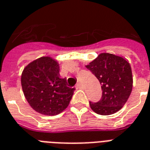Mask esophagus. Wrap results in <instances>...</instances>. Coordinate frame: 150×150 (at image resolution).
Here are the masks:
<instances>
[{"instance_id":"esophagus-1","label":"esophagus","mask_w":150,"mask_h":150,"mask_svg":"<svg viewBox=\"0 0 150 150\" xmlns=\"http://www.w3.org/2000/svg\"><path fill=\"white\" fill-rule=\"evenodd\" d=\"M75 87H76V89H83V86H82V83H80V82L77 83L76 86H75Z\"/></svg>"}]
</instances>
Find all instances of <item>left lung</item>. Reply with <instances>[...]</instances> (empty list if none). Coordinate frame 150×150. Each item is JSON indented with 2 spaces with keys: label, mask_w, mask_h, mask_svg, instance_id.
I'll list each match as a JSON object with an SVG mask.
<instances>
[{
  "label": "left lung",
  "mask_w": 150,
  "mask_h": 150,
  "mask_svg": "<svg viewBox=\"0 0 150 150\" xmlns=\"http://www.w3.org/2000/svg\"><path fill=\"white\" fill-rule=\"evenodd\" d=\"M86 67L99 80L102 89L98 102L89 101L91 109L101 115H110L121 110L132 89L130 64L121 57L103 53Z\"/></svg>",
  "instance_id": "left-lung-1"
}]
</instances>
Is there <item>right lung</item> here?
I'll return each instance as SVG.
<instances>
[{"label": "right lung", "mask_w": 150, "mask_h": 150, "mask_svg": "<svg viewBox=\"0 0 150 150\" xmlns=\"http://www.w3.org/2000/svg\"><path fill=\"white\" fill-rule=\"evenodd\" d=\"M58 63L50 57L36 59L24 68L21 82L25 99L36 111L44 115H57L71 100L75 88L67 86L60 76Z\"/></svg>", "instance_id": "add662e5"}]
</instances>
